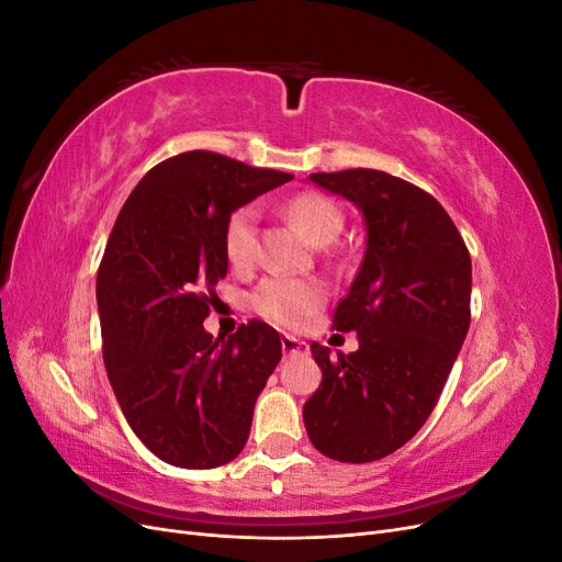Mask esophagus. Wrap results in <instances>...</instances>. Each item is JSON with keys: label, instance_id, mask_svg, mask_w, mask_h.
Returning <instances> with one entry per match:
<instances>
[{"label": "esophagus", "instance_id": "obj_1", "mask_svg": "<svg viewBox=\"0 0 562 562\" xmlns=\"http://www.w3.org/2000/svg\"><path fill=\"white\" fill-rule=\"evenodd\" d=\"M281 349H283L285 356H304V353H310V345L304 342V339H297V337H291V335H285L281 339Z\"/></svg>", "mask_w": 562, "mask_h": 562}]
</instances>
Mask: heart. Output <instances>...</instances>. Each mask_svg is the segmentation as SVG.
<instances>
[{
    "label": "heart",
    "instance_id": "b5f03b06",
    "mask_svg": "<svg viewBox=\"0 0 562 562\" xmlns=\"http://www.w3.org/2000/svg\"><path fill=\"white\" fill-rule=\"evenodd\" d=\"M288 215L316 246L330 244L342 232L345 215L337 203L318 192H304L288 203ZM258 250V211L236 209L225 223V252L232 265L246 267ZM326 285L314 279L269 277L250 295L252 310L279 328H300L326 302Z\"/></svg>",
    "mask_w": 562,
    "mask_h": 562
}]
</instances>
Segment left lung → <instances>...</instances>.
Segmentation results:
<instances>
[{
	"instance_id": "obj_1",
	"label": "left lung",
	"mask_w": 562,
	"mask_h": 562,
	"mask_svg": "<svg viewBox=\"0 0 562 562\" xmlns=\"http://www.w3.org/2000/svg\"><path fill=\"white\" fill-rule=\"evenodd\" d=\"M312 182L361 209L368 246L333 328L356 330L359 349L330 356L304 403V427L337 462H375L429 419L471 323V258L446 209L417 184L375 168L312 173Z\"/></svg>"
}]
</instances>
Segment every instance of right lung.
<instances>
[{
    "instance_id": "add662e5",
    "label": "right lung",
    "mask_w": 562,
    "mask_h": 562,
    "mask_svg": "<svg viewBox=\"0 0 562 562\" xmlns=\"http://www.w3.org/2000/svg\"><path fill=\"white\" fill-rule=\"evenodd\" d=\"M288 180L192 149L149 168L119 211L95 281L103 361L133 434L168 464L215 469L246 446L281 337L252 318L220 342L203 321L227 277V217Z\"/></svg>"
}]
</instances>
